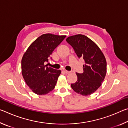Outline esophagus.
<instances>
[{
	"mask_svg": "<svg viewBox=\"0 0 128 128\" xmlns=\"http://www.w3.org/2000/svg\"><path fill=\"white\" fill-rule=\"evenodd\" d=\"M64 72L66 73V74H69V73H72V72H71V71H68V70H64Z\"/></svg>",
	"mask_w": 128,
	"mask_h": 128,
	"instance_id": "1",
	"label": "esophagus"
}]
</instances>
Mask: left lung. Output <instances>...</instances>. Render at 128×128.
<instances>
[{
	"instance_id": "1",
	"label": "left lung",
	"mask_w": 128,
	"mask_h": 128,
	"mask_svg": "<svg viewBox=\"0 0 128 128\" xmlns=\"http://www.w3.org/2000/svg\"><path fill=\"white\" fill-rule=\"evenodd\" d=\"M66 41L74 49L78 58L85 60L84 72L76 73L77 81L71 84L72 89L84 96L94 92L102 85L107 72L103 54L92 40L82 34L69 36Z\"/></svg>"
}]
</instances>
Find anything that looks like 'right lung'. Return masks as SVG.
Segmentation results:
<instances>
[{
    "label": "right lung",
    "mask_w": 128,
    "mask_h": 128,
    "mask_svg": "<svg viewBox=\"0 0 128 128\" xmlns=\"http://www.w3.org/2000/svg\"><path fill=\"white\" fill-rule=\"evenodd\" d=\"M66 36L44 34L36 40L28 47L21 60V70L26 84L32 92L45 95L55 87L61 70L44 65L53 51Z\"/></svg>",
    "instance_id": "add662e5"
}]
</instances>
